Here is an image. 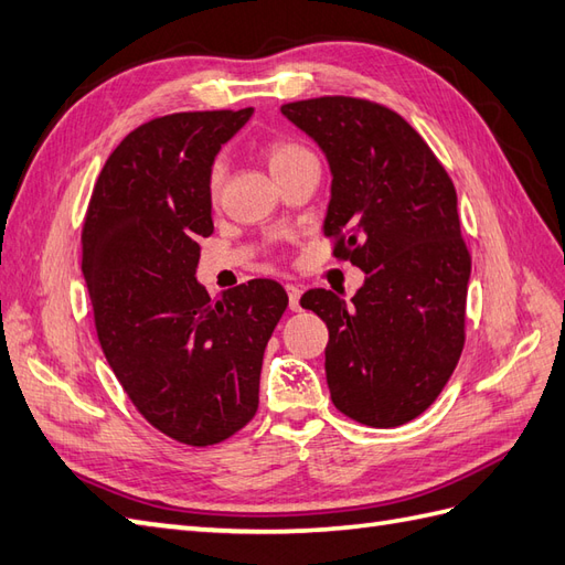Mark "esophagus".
Segmentation results:
<instances>
[{"instance_id":"34e87169","label":"esophagus","mask_w":565,"mask_h":565,"mask_svg":"<svg viewBox=\"0 0 565 565\" xmlns=\"http://www.w3.org/2000/svg\"><path fill=\"white\" fill-rule=\"evenodd\" d=\"M285 290H287V297H290V309H292V311H299V309H301V307H299V297H301L299 287H297V285H287Z\"/></svg>"}]
</instances>
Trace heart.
<instances>
[{"label": "heart", "mask_w": 565, "mask_h": 565, "mask_svg": "<svg viewBox=\"0 0 565 565\" xmlns=\"http://www.w3.org/2000/svg\"><path fill=\"white\" fill-rule=\"evenodd\" d=\"M266 156H268L270 172H278V170L287 168V164H292V162H297V160H301V158H307V156H311V153H309L307 148H301V146H297V143H290V141H275V143H270ZM220 182H223V162H215V164H213V172H211V189H213V194H217Z\"/></svg>", "instance_id": "heart-1"}]
</instances>
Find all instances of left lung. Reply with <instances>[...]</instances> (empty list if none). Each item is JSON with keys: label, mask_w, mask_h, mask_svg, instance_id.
<instances>
[{"label": "left lung", "mask_w": 565, "mask_h": 565, "mask_svg": "<svg viewBox=\"0 0 565 565\" xmlns=\"http://www.w3.org/2000/svg\"><path fill=\"white\" fill-rule=\"evenodd\" d=\"M280 113L326 156L323 232L366 275L350 301L323 287L301 297L328 326L330 401L366 426H401L436 401L462 352L472 260L456 186L388 107L328 95Z\"/></svg>", "instance_id": "1"}]
</instances>
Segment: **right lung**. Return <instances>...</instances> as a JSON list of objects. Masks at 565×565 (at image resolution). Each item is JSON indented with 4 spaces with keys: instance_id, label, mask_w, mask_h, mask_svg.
<instances>
[{
    "instance_id": "add662e5",
    "label": "right lung",
    "mask_w": 565,
    "mask_h": 565,
    "mask_svg": "<svg viewBox=\"0 0 565 565\" xmlns=\"http://www.w3.org/2000/svg\"><path fill=\"white\" fill-rule=\"evenodd\" d=\"M252 115L177 113L134 129L95 182L81 237L107 364L136 409L189 446L252 422L264 352L287 309L268 278L215 299L196 280L199 239L213 232V162Z\"/></svg>"
}]
</instances>
